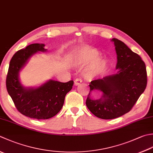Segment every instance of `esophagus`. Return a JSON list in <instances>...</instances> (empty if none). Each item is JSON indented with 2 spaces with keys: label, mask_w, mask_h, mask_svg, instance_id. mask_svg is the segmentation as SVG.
I'll list each match as a JSON object with an SVG mask.
<instances>
[{
  "label": "esophagus",
  "mask_w": 153,
  "mask_h": 153,
  "mask_svg": "<svg viewBox=\"0 0 153 153\" xmlns=\"http://www.w3.org/2000/svg\"><path fill=\"white\" fill-rule=\"evenodd\" d=\"M82 83V80L80 78H76V79L74 80V85H76V86L80 85Z\"/></svg>",
  "instance_id": "esophagus-1"
}]
</instances>
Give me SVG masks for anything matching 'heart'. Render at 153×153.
<instances>
[{"label":"heart","mask_w":153,"mask_h":153,"mask_svg":"<svg viewBox=\"0 0 153 153\" xmlns=\"http://www.w3.org/2000/svg\"><path fill=\"white\" fill-rule=\"evenodd\" d=\"M100 52L95 48L85 47L79 50L75 57V64L77 66H83L91 62L85 70V76L88 79H91L105 66V59L98 58Z\"/></svg>","instance_id":"obj_1"}]
</instances>
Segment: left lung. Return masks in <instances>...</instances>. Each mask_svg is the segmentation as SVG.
<instances>
[{"mask_svg": "<svg viewBox=\"0 0 153 153\" xmlns=\"http://www.w3.org/2000/svg\"><path fill=\"white\" fill-rule=\"evenodd\" d=\"M117 56V73L91 81L86 105L97 117L103 119L117 118L130 111L146 87V65L140 57L126 44L113 38ZM92 91H101L102 97L94 100Z\"/></svg>", "mask_w": 153, "mask_h": 153, "instance_id": "8db88e82", "label": "left lung"}]
</instances>
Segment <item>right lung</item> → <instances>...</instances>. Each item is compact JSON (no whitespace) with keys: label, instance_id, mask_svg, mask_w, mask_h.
<instances>
[{"label":"right lung","instance_id":"obj_1","mask_svg":"<svg viewBox=\"0 0 153 153\" xmlns=\"http://www.w3.org/2000/svg\"><path fill=\"white\" fill-rule=\"evenodd\" d=\"M44 46L32 44L15 53L6 79L7 91L17 110L21 114L36 119H48L58 114L64 105L65 95L74 85L72 80L62 83L51 79L36 88H26L21 84L20 71L33 54L46 52Z\"/></svg>","mask_w":153,"mask_h":153}]
</instances>
